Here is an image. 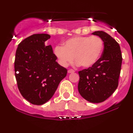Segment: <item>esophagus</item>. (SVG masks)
<instances>
[{
    "label": "esophagus",
    "mask_w": 133,
    "mask_h": 133,
    "mask_svg": "<svg viewBox=\"0 0 133 133\" xmlns=\"http://www.w3.org/2000/svg\"><path fill=\"white\" fill-rule=\"evenodd\" d=\"M68 73H74V70H73V69H69L68 70Z\"/></svg>",
    "instance_id": "1"
}]
</instances>
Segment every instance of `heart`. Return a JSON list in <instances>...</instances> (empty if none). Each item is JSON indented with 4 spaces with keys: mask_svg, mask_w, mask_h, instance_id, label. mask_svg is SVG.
<instances>
[{
    "mask_svg": "<svg viewBox=\"0 0 133 133\" xmlns=\"http://www.w3.org/2000/svg\"><path fill=\"white\" fill-rule=\"evenodd\" d=\"M103 47V41L98 36H77L65 41L63 47L56 46L54 54L62 66L66 67L74 57L76 64L89 68L99 60Z\"/></svg>",
    "mask_w": 133,
    "mask_h": 133,
    "instance_id": "b5f03b06",
    "label": "heart"
}]
</instances>
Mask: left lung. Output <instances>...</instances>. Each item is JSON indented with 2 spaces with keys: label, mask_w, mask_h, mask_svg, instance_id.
<instances>
[{
  "label": "left lung",
  "mask_w": 133,
  "mask_h": 133,
  "mask_svg": "<svg viewBox=\"0 0 133 133\" xmlns=\"http://www.w3.org/2000/svg\"><path fill=\"white\" fill-rule=\"evenodd\" d=\"M92 34L101 38L104 50L93 66L79 71L78 91L88 101L99 103L106 100L117 89L123 59L119 45L108 34L96 31Z\"/></svg>",
  "instance_id": "obj_1"
}]
</instances>
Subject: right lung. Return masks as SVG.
<instances>
[{
    "label": "right lung",
    "mask_w": 133,
    "mask_h": 133,
    "mask_svg": "<svg viewBox=\"0 0 133 133\" xmlns=\"http://www.w3.org/2000/svg\"><path fill=\"white\" fill-rule=\"evenodd\" d=\"M50 37L47 34H33L17 49L14 69L17 86L23 97L32 104L48 101L68 73L56 62L51 45L45 44Z\"/></svg>",
    "instance_id": "1"
}]
</instances>
